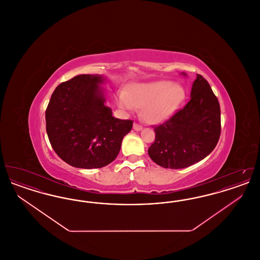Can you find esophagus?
Instances as JSON below:
<instances>
[{"label":"esophagus","mask_w":260,"mask_h":260,"mask_svg":"<svg viewBox=\"0 0 260 260\" xmlns=\"http://www.w3.org/2000/svg\"><path fill=\"white\" fill-rule=\"evenodd\" d=\"M134 128H135L136 131H140V129H142V125L137 124V123H135V124H134Z\"/></svg>","instance_id":"34e87169"}]
</instances>
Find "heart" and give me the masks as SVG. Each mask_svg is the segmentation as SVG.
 I'll use <instances>...</instances> for the list:
<instances>
[{"label":"heart","mask_w":260,"mask_h":260,"mask_svg":"<svg viewBox=\"0 0 260 260\" xmlns=\"http://www.w3.org/2000/svg\"><path fill=\"white\" fill-rule=\"evenodd\" d=\"M184 99L185 91L181 86L172 81H158L133 86L127 93L118 95V103L125 110L142 107L144 120L157 124L170 118Z\"/></svg>","instance_id":"1"}]
</instances>
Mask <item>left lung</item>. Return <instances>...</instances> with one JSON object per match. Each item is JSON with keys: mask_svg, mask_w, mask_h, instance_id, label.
<instances>
[{"mask_svg": "<svg viewBox=\"0 0 260 260\" xmlns=\"http://www.w3.org/2000/svg\"><path fill=\"white\" fill-rule=\"evenodd\" d=\"M153 127L155 141L148 154L157 165L176 170L205 159L221 133L219 102L208 81L197 74L188 103Z\"/></svg>", "mask_w": 260, "mask_h": 260, "instance_id": "obj_1", "label": "left lung"}]
</instances>
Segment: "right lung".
I'll return each mask as SVG.
<instances>
[{"instance_id": "right-lung-1", "label": "right lung", "mask_w": 260, "mask_h": 260, "mask_svg": "<svg viewBox=\"0 0 260 260\" xmlns=\"http://www.w3.org/2000/svg\"><path fill=\"white\" fill-rule=\"evenodd\" d=\"M99 75H78L57 86L46 110L50 145L75 168L99 169L118 156L133 120L114 118L104 105Z\"/></svg>"}]
</instances>
